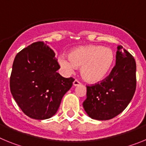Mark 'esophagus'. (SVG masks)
<instances>
[{
    "label": "esophagus",
    "instance_id": "obj_1",
    "mask_svg": "<svg viewBox=\"0 0 146 146\" xmlns=\"http://www.w3.org/2000/svg\"><path fill=\"white\" fill-rule=\"evenodd\" d=\"M73 84H74V86H79V85H80L81 82H80V81L76 79V80H74V82H73Z\"/></svg>",
    "mask_w": 146,
    "mask_h": 146
}]
</instances>
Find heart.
Here are the masks:
<instances>
[{"instance_id":"obj_1","label":"heart","mask_w":146,"mask_h":146,"mask_svg":"<svg viewBox=\"0 0 146 146\" xmlns=\"http://www.w3.org/2000/svg\"><path fill=\"white\" fill-rule=\"evenodd\" d=\"M115 55L110 47L100 45H88L74 49L69 57L61 55L59 64L67 73L82 66L81 72L85 79L90 82H99L108 74L113 64Z\"/></svg>"}]
</instances>
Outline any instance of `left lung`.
<instances>
[{
	"instance_id": "1",
	"label": "left lung",
	"mask_w": 146,
	"mask_h": 146,
	"mask_svg": "<svg viewBox=\"0 0 146 146\" xmlns=\"http://www.w3.org/2000/svg\"><path fill=\"white\" fill-rule=\"evenodd\" d=\"M136 63L120 45L116 62L109 75L100 82L86 86L87 98L82 105L93 119L110 120L128 106L136 90Z\"/></svg>"
}]
</instances>
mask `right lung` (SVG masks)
I'll use <instances>...</instances> for the list:
<instances>
[{
    "instance_id": "add662e5",
    "label": "right lung",
    "mask_w": 146,
    "mask_h": 146,
    "mask_svg": "<svg viewBox=\"0 0 146 146\" xmlns=\"http://www.w3.org/2000/svg\"><path fill=\"white\" fill-rule=\"evenodd\" d=\"M55 53L46 43L37 42L15 56L10 77V90L22 111L30 118L44 120L55 115L73 77L65 78Z\"/></svg>"
}]
</instances>
